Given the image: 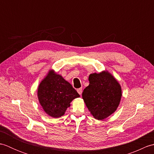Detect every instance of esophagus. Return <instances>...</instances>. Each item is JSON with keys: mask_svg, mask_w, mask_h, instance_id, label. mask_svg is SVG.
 <instances>
[{"mask_svg": "<svg viewBox=\"0 0 154 154\" xmlns=\"http://www.w3.org/2000/svg\"><path fill=\"white\" fill-rule=\"evenodd\" d=\"M83 89H82V88H79V89H77V92H78V93H79L80 95L81 94V93H82V91Z\"/></svg>", "mask_w": 154, "mask_h": 154, "instance_id": "esophagus-1", "label": "esophagus"}]
</instances>
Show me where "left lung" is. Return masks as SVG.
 Segmentation results:
<instances>
[{"mask_svg": "<svg viewBox=\"0 0 154 154\" xmlns=\"http://www.w3.org/2000/svg\"><path fill=\"white\" fill-rule=\"evenodd\" d=\"M89 85L83 90L82 97L94 119L103 120L116 110L122 98L119 81L110 72L104 70L89 76Z\"/></svg>", "mask_w": 154, "mask_h": 154, "instance_id": "1", "label": "left lung"}]
</instances>
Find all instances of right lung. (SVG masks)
<instances>
[{
  "label": "right lung",
  "instance_id": "add662e5",
  "mask_svg": "<svg viewBox=\"0 0 154 154\" xmlns=\"http://www.w3.org/2000/svg\"><path fill=\"white\" fill-rule=\"evenodd\" d=\"M38 99L44 112L53 118L65 114L71 102L80 95L71 85L54 69H50L38 87Z\"/></svg>",
  "mask_w": 154,
  "mask_h": 154
}]
</instances>
